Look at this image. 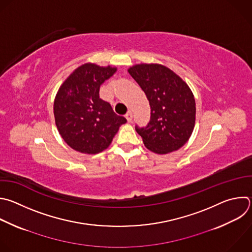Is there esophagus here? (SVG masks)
I'll use <instances>...</instances> for the list:
<instances>
[{
	"label": "esophagus",
	"instance_id": "esophagus-1",
	"mask_svg": "<svg viewBox=\"0 0 252 252\" xmlns=\"http://www.w3.org/2000/svg\"><path fill=\"white\" fill-rule=\"evenodd\" d=\"M126 120H127V122L130 123V122L132 121V118H133L132 112H131V111H128V112L126 113Z\"/></svg>",
	"mask_w": 252,
	"mask_h": 252
}]
</instances>
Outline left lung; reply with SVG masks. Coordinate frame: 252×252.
<instances>
[{
  "instance_id": "obj_1",
  "label": "left lung",
  "mask_w": 252,
  "mask_h": 252,
  "mask_svg": "<svg viewBox=\"0 0 252 252\" xmlns=\"http://www.w3.org/2000/svg\"><path fill=\"white\" fill-rule=\"evenodd\" d=\"M127 71L150 105L147 126H135L145 147L157 154L178 150L190 138L196 121L195 98L187 83L161 64H136Z\"/></svg>"
}]
</instances>
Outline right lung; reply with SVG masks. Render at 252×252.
<instances>
[{"label":"right lung","mask_w":252,"mask_h":252,"mask_svg":"<svg viewBox=\"0 0 252 252\" xmlns=\"http://www.w3.org/2000/svg\"><path fill=\"white\" fill-rule=\"evenodd\" d=\"M116 71V67L85 63L60 86L53 105L55 124L64 141L74 150L87 154L102 152L110 146L119 127L126 123L99 95L100 86Z\"/></svg>","instance_id":"add662e5"}]
</instances>
